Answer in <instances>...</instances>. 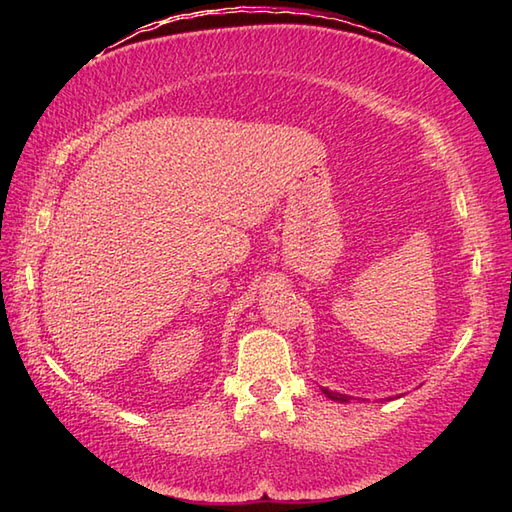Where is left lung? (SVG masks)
Listing matches in <instances>:
<instances>
[{
  "label": "left lung",
  "mask_w": 512,
  "mask_h": 512,
  "mask_svg": "<svg viewBox=\"0 0 512 512\" xmlns=\"http://www.w3.org/2000/svg\"><path fill=\"white\" fill-rule=\"evenodd\" d=\"M321 391L325 396H328L330 400H336V402H350L352 400V396H347V394H339V391H330L328 387H321ZM391 400V398H389Z\"/></svg>",
  "instance_id": "8db88e82"
}]
</instances>
